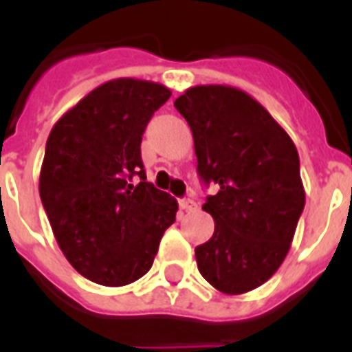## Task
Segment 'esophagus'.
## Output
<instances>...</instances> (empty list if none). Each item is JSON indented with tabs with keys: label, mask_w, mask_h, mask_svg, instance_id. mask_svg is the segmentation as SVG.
Listing matches in <instances>:
<instances>
[{
	"label": "esophagus",
	"mask_w": 352,
	"mask_h": 352,
	"mask_svg": "<svg viewBox=\"0 0 352 352\" xmlns=\"http://www.w3.org/2000/svg\"><path fill=\"white\" fill-rule=\"evenodd\" d=\"M179 206H181V210H184V212H195V210H197V203H195L193 199H181V201H179Z\"/></svg>",
	"instance_id": "1"
}]
</instances>
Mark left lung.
I'll return each instance as SVG.
<instances>
[{"instance_id": "1", "label": "left lung", "mask_w": 352, "mask_h": 352, "mask_svg": "<svg viewBox=\"0 0 352 352\" xmlns=\"http://www.w3.org/2000/svg\"><path fill=\"white\" fill-rule=\"evenodd\" d=\"M192 129L197 171L219 190L203 204L214 235L195 248L199 272L225 294L272 278L289 254L305 206L292 138L245 91L195 85L173 102Z\"/></svg>"}]
</instances>
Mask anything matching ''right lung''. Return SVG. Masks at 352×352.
I'll use <instances>...</instances> for the list:
<instances>
[{"label": "right lung", "instance_id": "add662e5", "mask_svg": "<svg viewBox=\"0 0 352 352\" xmlns=\"http://www.w3.org/2000/svg\"><path fill=\"white\" fill-rule=\"evenodd\" d=\"M170 96L148 80H109L47 138L40 197L52 234L74 270L104 287L142 278L175 223L179 204L146 181L140 157L144 129Z\"/></svg>", "mask_w": 352, "mask_h": 352}]
</instances>
